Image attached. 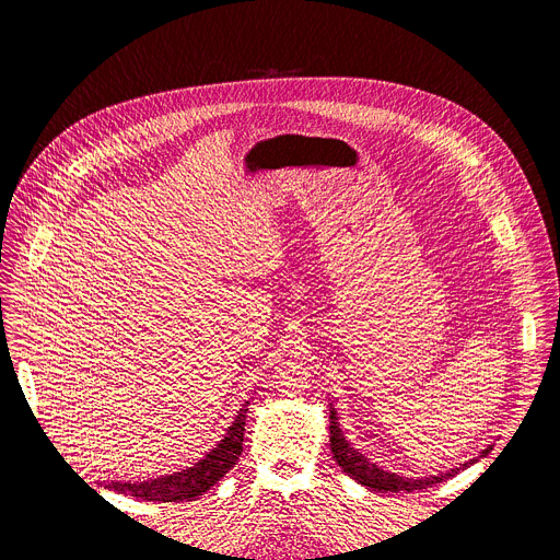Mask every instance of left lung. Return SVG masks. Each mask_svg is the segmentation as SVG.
<instances>
[{
	"mask_svg": "<svg viewBox=\"0 0 560 560\" xmlns=\"http://www.w3.org/2000/svg\"><path fill=\"white\" fill-rule=\"evenodd\" d=\"M329 446H331V453H334L338 466L346 470L350 478H354L363 487H368L372 491H381V493H399V491H408L410 493V491L428 489V487H433V485H440L444 480L455 478L459 470H464L466 466H470L472 462H476V459H470V462L462 464L459 468H451L448 472H442V476H430V478H421V480L395 476V472L383 470L376 464H372L365 455H361L357 448H352L346 442V435H342V430L338 425V417H336L334 408H329ZM489 451H491V446L482 453V457L489 455Z\"/></svg>",
	"mask_w": 560,
	"mask_h": 560,
	"instance_id": "8db88e82",
	"label": "left lung"
}]
</instances>
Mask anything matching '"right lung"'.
I'll use <instances>...</instances> for the list:
<instances>
[{"mask_svg":"<svg viewBox=\"0 0 560 560\" xmlns=\"http://www.w3.org/2000/svg\"><path fill=\"white\" fill-rule=\"evenodd\" d=\"M246 406L248 401L244 404V408H240L235 421L229 425L226 438L195 466L182 472H172V476H163V478L137 482V485L107 482V489L132 495L137 500H154V502H190L203 495L210 487H214L226 476L242 455L244 423H246V410H248Z\"/></svg>","mask_w":560,"mask_h":560,"instance_id":"obj_1","label":"right lung"}]
</instances>
